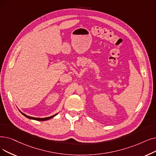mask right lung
<instances>
[{
	"instance_id": "obj_1",
	"label": "right lung",
	"mask_w": 156,
	"mask_h": 156,
	"mask_svg": "<svg viewBox=\"0 0 156 156\" xmlns=\"http://www.w3.org/2000/svg\"><path fill=\"white\" fill-rule=\"evenodd\" d=\"M20 112V113H21L23 115H24L25 117H27V118H28V119H32V120H38V121H45V120H49V119H52L53 117H54L55 116H56L58 114V113H56V114H55V115H52V116H50V117H46V118H35V117H30V116H28V115H25V113H22L21 111L20 110H19Z\"/></svg>"
}]
</instances>
